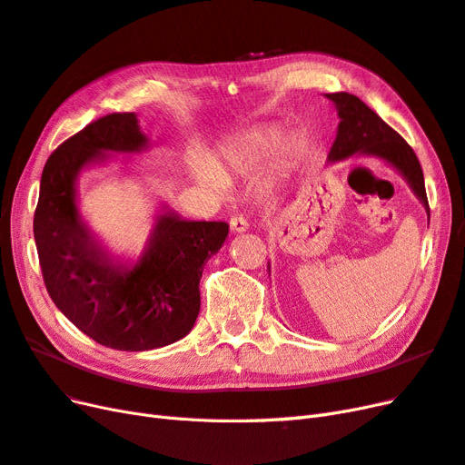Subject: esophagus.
<instances>
[{
	"instance_id": "obj_1",
	"label": "esophagus",
	"mask_w": 465,
	"mask_h": 465,
	"mask_svg": "<svg viewBox=\"0 0 465 465\" xmlns=\"http://www.w3.org/2000/svg\"><path fill=\"white\" fill-rule=\"evenodd\" d=\"M248 227H250V223H248L246 215L236 213V215L231 217V229L234 232H244V231H248Z\"/></svg>"
}]
</instances>
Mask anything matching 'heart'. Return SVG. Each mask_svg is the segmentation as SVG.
<instances>
[{
    "label": "heart",
    "mask_w": 465,
    "mask_h": 465,
    "mask_svg": "<svg viewBox=\"0 0 465 465\" xmlns=\"http://www.w3.org/2000/svg\"><path fill=\"white\" fill-rule=\"evenodd\" d=\"M281 143V134L273 128L250 132L248 135L223 147L217 166L209 161L200 163L198 171L207 186L217 192L227 188V180L221 173H248L265 159H270Z\"/></svg>",
    "instance_id": "1"
}]
</instances>
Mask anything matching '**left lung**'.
Instances as JSON below:
<instances>
[{"label":"left lung","instance_id":"left-lung-1","mask_svg":"<svg viewBox=\"0 0 465 465\" xmlns=\"http://www.w3.org/2000/svg\"><path fill=\"white\" fill-rule=\"evenodd\" d=\"M326 96L335 103L337 114L341 118L328 159L341 161L355 153L376 154V157L386 159L407 178L417 198L425 203L430 217L423 168H420L411 145L396 130L390 128L372 108L364 104L359 96L349 93H331Z\"/></svg>","mask_w":465,"mask_h":465}]
</instances>
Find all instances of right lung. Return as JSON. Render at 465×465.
Here are the masks:
<instances>
[{
    "instance_id": "add662e5",
    "label": "right lung",
    "mask_w": 465,
    "mask_h": 465,
    "mask_svg": "<svg viewBox=\"0 0 465 465\" xmlns=\"http://www.w3.org/2000/svg\"><path fill=\"white\" fill-rule=\"evenodd\" d=\"M145 143L134 112L106 114L65 139L42 171L33 223L50 299L91 340L118 351L157 349L190 333L200 314L203 265L229 234L224 221L163 215L132 270L91 241L77 215L75 176L103 151H137Z\"/></svg>"
}]
</instances>
